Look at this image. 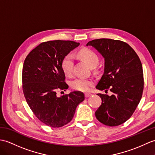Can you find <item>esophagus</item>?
<instances>
[{"mask_svg":"<svg viewBox=\"0 0 155 155\" xmlns=\"http://www.w3.org/2000/svg\"><path fill=\"white\" fill-rule=\"evenodd\" d=\"M84 96H85L86 98H87V97H89L90 96H91V93H87V92H86L85 94H84Z\"/></svg>","mask_w":155,"mask_h":155,"instance_id":"34e87169","label":"esophagus"}]
</instances>
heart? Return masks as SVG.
Instances as JSON below:
<instances>
[{"label": "heart", "instance_id": "heart-1", "mask_svg": "<svg viewBox=\"0 0 155 155\" xmlns=\"http://www.w3.org/2000/svg\"><path fill=\"white\" fill-rule=\"evenodd\" d=\"M78 55L91 68L96 67L99 63V57L98 55L88 48H82L78 51ZM74 64L73 56L69 53L64 56L61 61V68L64 73L67 76H70L73 73ZM93 84L91 79L82 77H78L71 81L70 82L71 87L78 91H88Z\"/></svg>", "mask_w": 155, "mask_h": 155}]
</instances>
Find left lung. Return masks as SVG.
I'll return each instance as SVG.
<instances>
[{"label":"left lung","mask_w":155,"mask_h":155,"mask_svg":"<svg viewBox=\"0 0 155 155\" xmlns=\"http://www.w3.org/2000/svg\"><path fill=\"white\" fill-rule=\"evenodd\" d=\"M86 45L94 47L105 60L104 73L96 88L113 92L110 96L97 94L102 103L96 117L107 126L120 125L132 116L141 99L144 78L141 61L134 49L121 40L97 39Z\"/></svg>","instance_id":"obj_1"}]
</instances>
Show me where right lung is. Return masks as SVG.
Returning <instances> with one entry per match:
<instances>
[{"label": "right lung", "instance_id": "right-lung-1", "mask_svg": "<svg viewBox=\"0 0 155 155\" xmlns=\"http://www.w3.org/2000/svg\"><path fill=\"white\" fill-rule=\"evenodd\" d=\"M80 44L73 41L42 42L24 60L21 81L25 98L34 114L46 125L58 128L72 120L84 94L74 91L61 97L57 92L69 88L61 61Z\"/></svg>", "mask_w": 155, "mask_h": 155}]
</instances>
